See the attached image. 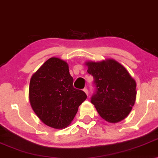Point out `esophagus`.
<instances>
[{
	"mask_svg": "<svg viewBox=\"0 0 158 158\" xmlns=\"http://www.w3.org/2000/svg\"><path fill=\"white\" fill-rule=\"evenodd\" d=\"M83 91L85 93V94L87 95V96H88V90L87 88H84V89H83Z\"/></svg>",
	"mask_w": 158,
	"mask_h": 158,
	"instance_id": "1",
	"label": "esophagus"
}]
</instances>
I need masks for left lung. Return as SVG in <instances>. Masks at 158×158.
Masks as SVG:
<instances>
[{
    "label": "left lung",
    "instance_id": "8db88e82",
    "mask_svg": "<svg viewBox=\"0 0 158 158\" xmlns=\"http://www.w3.org/2000/svg\"><path fill=\"white\" fill-rule=\"evenodd\" d=\"M94 78L96 91L91 103L103 119L117 123L124 119L136 100V82L128 71L114 59L85 62Z\"/></svg>",
    "mask_w": 158,
    "mask_h": 158
}]
</instances>
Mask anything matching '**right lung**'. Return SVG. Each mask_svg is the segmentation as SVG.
I'll list each match as a JSON object with an SVG mask.
<instances>
[{
	"mask_svg": "<svg viewBox=\"0 0 158 158\" xmlns=\"http://www.w3.org/2000/svg\"><path fill=\"white\" fill-rule=\"evenodd\" d=\"M29 96L39 118L55 129L68 127L87 98L85 92L73 87L68 63L57 57L49 58L34 73Z\"/></svg>",
	"mask_w": 158,
	"mask_h": 158,
	"instance_id": "1",
	"label": "right lung"
}]
</instances>
